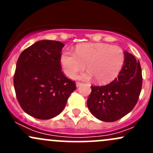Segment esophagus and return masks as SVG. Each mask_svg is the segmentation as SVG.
<instances>
[{
    "label": "esophagus",
    "mask_w": 153,
    "mask_h": 153,
    "mask_svg": "<svg viewBox=\"0 0 153 153\" xmlns=\"http://www.w3.org/2000/svg\"><path fill=\"white\" fill-rule=\"evenodd\" d=\"M82 84H83L82 83H81V82H77L76 83V86H77V87H79V86L82 85Z\"/></svg>",
    "instance_id": "obj_1"
}]
</instances>
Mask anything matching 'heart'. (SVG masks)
Returning a JSON list of instances; mask_svg holds the SVG:
<instances>
[{"mask_svg":"<svg viewBox=\"0 0 153 153\" xmlns=\"http://www.w3.org/2000/svg\"><path fill=\"white\" fill-rule=\"evenodd\" d=\"M125 55L122 49L104 43L84 44L77 46L75 53L64 51L61 55L63 71L73 78L86 68V72L78 77L89 80L92 77L98 83H107L119 74L124 66Z\"/></svg>","mask_w":153,"mask_h":153,"instance_id":"obj_1","label":"heart"}]
</instances>
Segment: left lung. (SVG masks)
Returning <instances> with one entry per match:
<instances>
[{
	"label": "left lung",
	"mask_w": 153,
	"mask_h": 153,
	"mask_svg": "<svg viewBox=\"0 0 153 153\" xmlns=\"http://www.w3.org/2000/svg\"><path fill=\"white\" fill-rule=\"evenodd\" d=\"M118 77L104 86H92L87 106L96 118L112 122L127 115L138 102L142 86L139 61L128 52Z\"/></svg>",
	"instance_id": "8db88e82"
}]
</instances>
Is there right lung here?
<instances>
[{"label":"right lung","mask_w":153,"mask_h":153,"mask_svg":"<svg viewBox=\"0 0 153 153\" xmlns=\"http://www.w3.org/2000/svg\"><path fill=\"white\" fill-rule=\"evenodd\" d=\"M60 41L43 40L24 49L18 58L14 75L17 99L23 110L38 119L47 120L59 115L75 81L61 71Z\"/></svg>","instance_id":"obj_1"}]
</instances>
